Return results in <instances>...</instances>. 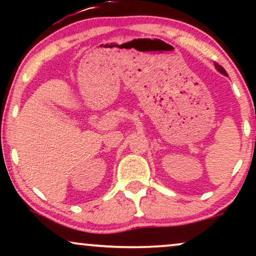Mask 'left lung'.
<instances>
[{
	"instance_id": "obj_1",
	"label": "left lung",
	"mask_w": 256,
	"mask_h": 256,
	"mask_svg": "<svg viewBox=\"0 0 256 256\" xmlns=\"http://www.w3.org/2000/svg\"><path fill=\"white\" fill-rule=\"evenodd\" d=\"M214 66H216V70H218V71H219L220 73H222V74H224V76H228V74H227V72L225 71V68H222V66H220L219 64H216V62H214Z\"/></svg>"
}]
</instances>
